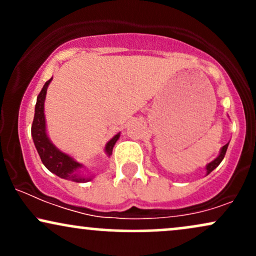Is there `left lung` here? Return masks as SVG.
Masks as SVG:
<instances>
[{"instance_id": "obj_1", "label": "left lung", "mask_w": 256, "mask_h": 256, "mask_svg": "<svg viewBox=\"0 0 256 256\" xmlns=\"http://www.w3.org/2000/svg\"><path fill=\"white\" fill-rule=\"evenodd\" d=\"M228 144H225L224 146H222V152H220V154H219V156L216 158V160H213L212 162L208 164L207 167H206V168H207V174H210V173L212 172L214 168H216V167L219 166V164L222 162V158H224V156H225L226 150H228Z\"/></svg>"}]
</instances>
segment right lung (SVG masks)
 Masks as SVG:
<instances>
[{"label": "right lung", "instance_id": "1", "mask_svg": "<svg viewBox=\"0 0 256 256\" xmlns=\"http://www.w3.org/2000/svg\"><path fill=\"white\" fill-rule=\"evenodd\" d=\"M52 79V78L49 79L44 84L43 89L40 90V95L37 96L34 116L31 126V134L32 138H34V146H36L38 154H40L43 165L49 171L60 178L68 179V180L76 182V183H85V182H89L91 178H85L80 174V172H79L82 167L80 164H78L71 156H68L67 154L55 148V146H52V143L49 140L48 136H46V118H44V100H46V88H48ZM119 136V134H116L106 146V152L108 155H112L113 146L116 144V140H118Z\"/></svg>", "mask_w": 256, "mask_h": 256}]
</instances>
